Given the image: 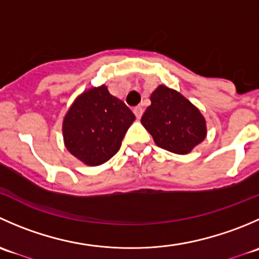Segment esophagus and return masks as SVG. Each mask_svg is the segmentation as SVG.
Segmentation results:
<instances>
[{"label":"esophagus","instance_id":"1","mask_svg":"<svg viewBox=\"0 0 259 259\" xmlns=\"http://www.w3.org/2000/svg\"><path fill=\"white\" fill-rule=\"evenodd\" d=\"M133 111H134L135 116H137L138 119H140V117H142V115H143V108H142V106H135V108L133 109Z\"/></svg>","mask_w":259,"mask_h":259}]
</instances>
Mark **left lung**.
I'll return each instance as SVG.
<instances>
[{
  "label": "left lung",
  "instance_id": "obj_1",
  "mask_svg": "<svg viewBox=\"0 0 259 259\" xmlns=\"http://www.w3.org/2000/svg\"><path fill=\"white\" fill-rule=\"evenodd\" d=\"M150 101L142 124L156 145L183 155L205 139V119L178 91L160 85L153 91Z\"/></svg>",
  "mask_w": 259,
  "mask_h": 259
}]
</instances>
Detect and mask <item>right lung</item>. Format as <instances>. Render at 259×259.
Here are the masks:
<instances>
[{"instance_id": "obj_1", "label": "right lung", "mask_w": 259, "mask_h": 259, "mask_svg": "<svg viewBox=\"0 0 259 259\" xmlns=\"http://www.w3.org/2000/svg\"><path fill=\"white\" fill-rule=\"evenodd\" d=\"M134 120L133 111L105 85L93 88L81 94L65 115V145L86 165H100L119 151Z\"/></svg>"}]
</instances>
